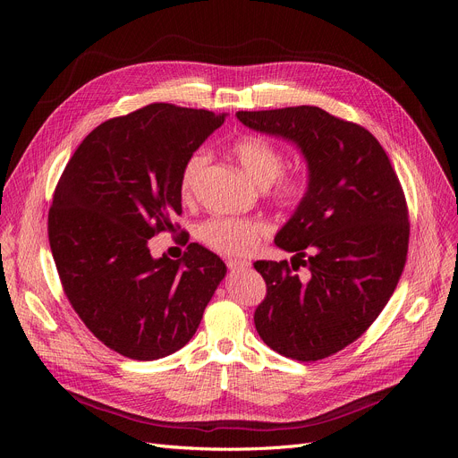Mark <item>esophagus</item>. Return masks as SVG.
I'll list each match as a JSON object with an SVG mask.
<instances>
[{"mask_svg": "<svg viewBox=\"0 0 458 458\" xmlns=\"http://www.w3.org/2000/svg\"><path fill=\"white\" fill-rule=\"evenodd\" d=\"M228 269L232 271V273H239V271H245V269H249L250 267V261H245V259H230L228 263Z\"/></svg>", "mask_w": 458, "mask_h": 458, "instance_id": "obj_1", "label": "esophagus"}]
</instances>
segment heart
I'll list each match as a JSON object with an SVG mask.
<instances>
[{
    "label": "heart",
    "mask_w": 458,
    "mask_h": 458,
    "mask_svg": "<svg viewBox=\"0 0 458 458\" xmlns=\"http://www.w3.org/2000/svg\"><path fill=\"white\" fill-rule=\"evenodd\" d=\"M232 156L259 187H269L271 197L276 204L293 209L308 197L311 185L310 174L299 168L292 174L282 176L284 154L271 140L259 135L239 137L232 144ZM208 161L209 154L200 148L192 152L183 163L180 174V195L183 200H191L195 195ZM199 233L202 242L216 252L245 256L258 247L261 237H266L267 226L254 219L213 216L200 226Z\"/></svg>",
    "instance_id": "1"
}]
</instances>
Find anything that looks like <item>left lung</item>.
<instances>
[{
    "label": "left lung",
    "instance_id": "8db88e82",
    "mask_svg": "<svg viewBox=\"0 0 458 458\" xmlns=\"http://www.w3.org/2000/svg\"><path fill=\"white\" fill-rule=\"evenodd\" d=\"M237 118L293 142L308 165V197L275 237L293 252L292 266L254 263L267 284L254 325L273 351L316 362L358 340L394 295L411 232L403 189L380 142L321 107L237 111ZM301 265L309 269L302 281L293 273Z\"/></svg>",
    "mask_w": 458,
    "mask_h": 458
}]
</instances>
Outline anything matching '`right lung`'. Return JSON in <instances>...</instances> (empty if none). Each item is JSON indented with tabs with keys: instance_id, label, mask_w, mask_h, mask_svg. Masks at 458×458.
<instances>
[{
	"instance_id": "right-lung-1",
	"label": "right lung",
	"mask_w": 458,
	"mask_h": 458,
	"mask_svg": "<svg viewBox=\"0 0 458 458\" xmlns=\"http://www.w3.org/2000/svg\"><path fill=\"white\" fill-rule=\"evenodd\" d=\"M226 114L152 104L106 120L70 157L47 215L64 295L104 345L157 360L195 335L226 275L199 243L182 259L154 258L148 242L174 230L187 157Z\"/></svg>"
}]
</instances>
